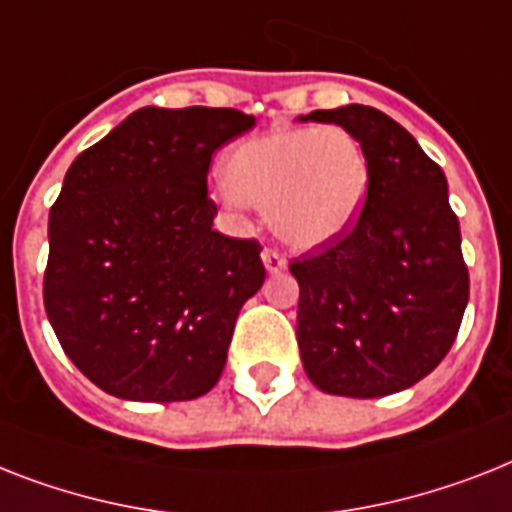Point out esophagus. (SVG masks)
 Instances as JSON below:
<instances>
[{
    "mask_svg": "<svg viewBox=\"0 0 512 512\" xmlns=\"http://www.w3.org/2000/svg\"><path fill=\"white\" fill-rule=\"evenodd\" d=\"M263 263L268 268V273H281L286 268V257L281 252H276V249H265Z\"/></svg>",
    "mask_w": 512,
    "mask_h": 512,
    "instance_id": "1",
    "label": "esophagus"
}]
</instances>
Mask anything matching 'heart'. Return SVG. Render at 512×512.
I'll return each mask as SVG.
<instances>
[{
    "label": "heart",
    "mask_w": 512,
    "mask_h": 512,
    "mask_svg": "<svg viewBox=\"0 0 512 512\" xmlns=\"http://www.w3.org/2000/svg\"><path fill=\"white\" fill-rule=\"evenodd\" d=\"M226 197L265 207L273 234L297 249L336 242L371 191L363 141L342 126L276 128L226 157Z\"/></svg>",
    "instance_id": "b5f03b06"
}]
</instances>
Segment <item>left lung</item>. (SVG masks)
I'll use <instances>...</instances> for the list:
<instances>
[{
  "instance_id": "obj_1",
  "label": "left lung",
  "mask_w": 512,
  "mask_h": 512,
  "mask_svg": "<svg viewBox=\"0 0 512 512\" xmlns=\"http://www.w3.org/2000/svg\"><path fill=\"white\" fill-rule=\"evenodd\" d=\"M299 120L347 128L371 160V191L355 226L289 263L305 373L339 397L402 392L442 363L468 305L447 178L376 107L315 110Z\"/></svg>"
}]
</instances>
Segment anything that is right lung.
Instances as JSON below:
<instances>
[{"mask_svg": "<svg viewBox=\"0 0 512 512\" xmlns=\"http://www.w3.org/2000/svg\"><path fill=\"white\" fill-rule=\"evenodd\" d=\"M252 126L231 107H141L65 173L49 210L44 307L102 392L181 402L218 384L265 268L260 242L213 228L207 170Z\"/></svg>", "mask_w": 512, "mask_h": 512, "instance_id": "1", "label": "right lung"}]
</instances>
